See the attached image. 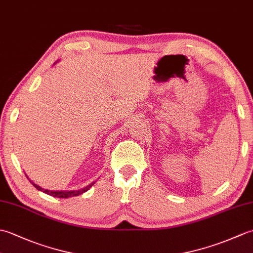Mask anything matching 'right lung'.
Instances as JSON below:
<instances>
[{
    "label": "right lung",
    "instance_id": "add662e5",
    "mask_svg": "<svg viewBox=\"0 0 253 253\" xmlns=\"http://www.w3.org/2000/svg\"><path fill=\"white\" fill-rule=\"evenodd\" d=\"M27 176V175H26ZM27 178H28V176H27ZM29 179V178H28ZM29 181L31 182L32 185H34L38 190H40L42 192L46 193V195L49 196H52V197H56V198H72V197H77L79 195H83L84 192L88 191L91 187H92L95 181H92L91 184H89L88 186H85L84 188H82V189H76V190H47V189H43V188H41L40 186H38L37 184H35V182H32L30 179Z\"/></svg>",
    "mask_w": 253,
    "mask_h": 253
}]
</instances>
